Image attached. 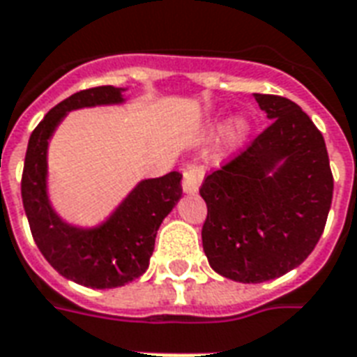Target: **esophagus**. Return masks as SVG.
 I'll list each match as a JSON object with an SVG mask.
<instances>
[{
	"instance_id": "obj_1",
	"label": "esophagus",
	"mask_w": 357,
	"mask_h": 357,
	"mask_svg": "<svg viewBox=\"0 0 357 357\" xmlns=\"http://www.w3.org/2000/svg\"><path fill=\"white\" fill-rule=\"evenodd\" d=\"M203 175H205V169L201 167V165H192V167L186 169L184 176H182V190H184V194H197L201 181H203Z\"/></svg>"
}]
</instances>
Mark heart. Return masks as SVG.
Here are the masks:
<instances>
[{"mask_svg":"<svg viewBox=\"0 0 357 357\" xmlns=\"http://www.w3.org/2000/svg\"><path fill=\"white\" fill-rule=\"evenodd\" d=\"M248 133V122L245 118H235L231 124H229V135L233 141H241Z\"/></svg>","mask_w":357,"mask_h":357,"instance_id":"heart-1","label":"heart"}]
</instances>
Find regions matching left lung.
<instances>
[{
    "label": "left lung",
    "instance_id": "left-lung-1",
    "mask_svg": "<svg viewBox=\"0 0 357 357\" xmlns=\"http://www.w3.org/2000/svg\"><path fill=\"white\" fill-rule=\"evenodd\" d=\"M271 126L201 184V239L218 275L258 284L296 269L320 241L333 175L324 137L301 107L254 93Z\"/></svg>",
    "mask_w": 357,
    "mask_h": 357
}]
</instances>
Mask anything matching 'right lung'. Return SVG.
<instances>
[{
  "label": "right lung",
  "instance_id": "obj_1",
  "mask_svg": "<svg viewBox=\"0 0 357 357\" xmlns=\"http://www.w3.org/2000/svg\"><path fill=\"white\" fill-rule=\"evenodd\" d=\"M126 88L98 86L73 93L50 109L29 137L22 173V203L37 248L61 277L86 288H118L149 269L156 233L182 195L181 173L141 181L105 222L69 224L48 199V143L67 112L120 105Z\"/></svg>",
  "mask_w": 357,
  "mask_h": 357
}]
</instances>
